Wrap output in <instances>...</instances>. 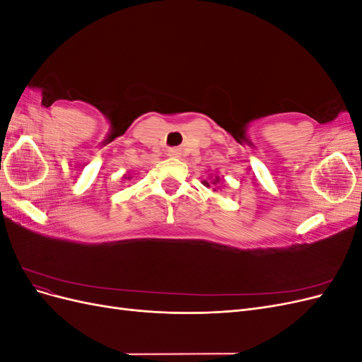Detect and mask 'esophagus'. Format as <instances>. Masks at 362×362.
Listing matches in <instances>:
<instances>
[{
	"label": "esophagus",
	"mask_w": 362,
	"mask_h": 362,
	"mask_svg": "<svg viewBox=\"0 0 362 362\" xmlns=\"http://www.w3.org/2000/svg\"><path fill=\"white\" fill-rule=\"evenodd\" d=\"M172 152H175V151H172ZM172 156H175V154H172Z\"/></svg>",
	"instance_id": "obj_1"
}]
</instances>
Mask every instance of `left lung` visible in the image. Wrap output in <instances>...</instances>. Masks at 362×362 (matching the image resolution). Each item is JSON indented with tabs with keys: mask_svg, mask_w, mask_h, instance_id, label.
Segmentation results:
<instances>
[{
	"mask_svg": "<svg viewBox=\"0 0 362 362\" xmlns=\"http://www.w3.org/2000/svg\"><path fill=\"white\" fill-rule=\"evenodd\" d=\"M218 181H221V180H218V177L216 175V178H214L213 184H217ZM204 185H205V187H211V181H204ZM214 192H216V189H214Z\"/></svg>",
	"mask_w": 362,
	"mask_h": 362,
	"instance_id": "left-lung-1",
	"label": "left lung"
}]
</instances>
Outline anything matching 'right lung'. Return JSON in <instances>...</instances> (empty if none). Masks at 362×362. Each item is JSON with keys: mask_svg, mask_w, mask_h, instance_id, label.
Here are the masks:
<instances>
[{"mask_svg": "<svg viewBox=\"0 0 362 362\" xmlns=\"http://www.w3.org/2000/svg\"><path fill=\"white\" fill-rule=\"evenodd\" d=\"M129 178H131V177H128V180H129Z\"/></svg>", "mask_w": 362, "mask_h": 362, "instance_id": "1", "label": "right lung"}]
</instances>
